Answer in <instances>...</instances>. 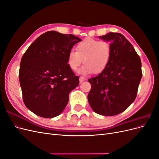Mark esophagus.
Masks as SVG:
<instances>
[{"label":"esophagus","mask_w":159,"mask_h":159,"mask_svg":"<svg viewBox=\"0 0 159 159\" xmlns=\"http://www.w3.org/2000/svg\"><path fill=\"white\" fill-rule=\"evenodd\" d=\"M85 80H86V79L85 78H84V77H82V76L80 77V83H82L83 81H84Z\"/></svg>","instance_id":"esophagus-1"}]
</instances>
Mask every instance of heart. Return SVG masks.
<instances>
[{
  "label": "heart",
  "instance_id": "heart-1",
  "mask_svg": "<svg viewBox=\"0 0 159 159\" xmlns=\"http://www.w3.org/2000/svg\"><path fill=\"white\" fill-rule=\"evenodd\" d=\"M112 54L111 46L108 42L92 38H86L76 46V51L70 50L68 55V65L72 71H76L83 62L80 70L83 74L93 71L102 73L108 66Z\"/></svg>",
  "mask_w": 159,
  "mask_h": 159
}]
</instances>
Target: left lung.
I'll return each instance as SVG.
<instances>
[{"mask_svg":"<svg viewBox=\"0 0 159 159\" xmlns=\"http://www.w3.org/2000/svg\"><path fill=\"white\" fill-rule=\"evenodd\" d=\"M99 38L111 42L112 54L107 68L88 80V102L94 111L113 116L127 109L135 99L142 78L141 61L132 44L120 33L109 32Z\"/></svg>","mask_w":159,"mask_h":159,"instance_id":"8db88e82","label":"left lung"}]
</instances>
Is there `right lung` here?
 I'll use <instances>...</instances> for the list:
<instances>
[{"label": "right lung", "mask_w": 159, "mask_h": 159, "mask_svg": "<svg viewBox=\"0 0 159 159\" xmlns=\"http://www.w3.org/2000/svg\"><path fill=\"white\" fill-rule=\"evenodd\" d=\"M81 41L73 34L48 31L38 37L22 56L19 81L26 107L38 116L59 115L69 93L80 84L68 65V55Z\"/></svg>", "instance_id": "add662e5"}]
</instances>
